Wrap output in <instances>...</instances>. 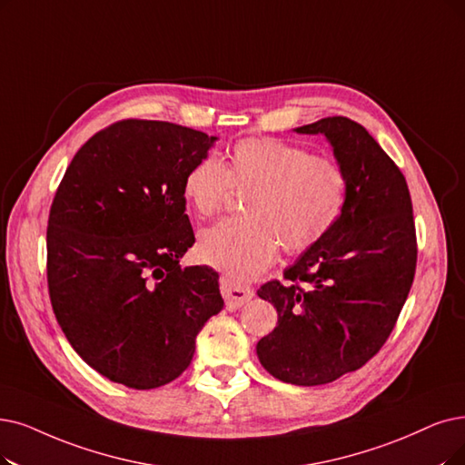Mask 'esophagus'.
I'll list each match as a JSON object with an SVG mask.
<instances>
[{
  "mask_svg": "<svg viewBox=\"0 0 465 465\" xmlns=\"http://www.w3.org/2000/svg\"><path fill=\"white\" fill-rule=\"evenodd\" d=\"M219 288H221L223 297H225V303L229 309H240L253 297V288L234 282L229 276L219 278Z\"/></svg>",
  "mask_w": 465,
  "mask_h": 465,
  "instance_id": "34e87169",
  "label": "esophagus"
}]
</instances>
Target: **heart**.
I'll use <instances>...</instances> for the list:
<instances>
[{
	"label": "heart",
	"instance_id": "1",
	"mask_svg": "<svg viewBox=\"0 0 465 465\" xmlns=\"http://www.w3.org/2000/svg\"><path fill=\"white\" fill-rule=\"evenodd\" d=\"M232 189L246 193L242 217L202 231V263L240 282L263 272L278 253L302 255L336 229L349 198V175L333 156L274 137L236 141L227 163L203 156L187 170L181 193L202 219L219 212Z\"/></svg>",
	"mask_w": 465,
	"mask_h": 465
}]
</instances>
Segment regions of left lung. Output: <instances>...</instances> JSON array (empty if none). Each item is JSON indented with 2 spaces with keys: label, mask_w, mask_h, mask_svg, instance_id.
<instances>
[{
  "label": "left lung",
  "mask_w": 465,
  "mask_h": 465,
  "mask_svg": "<svg viewBox=\"0 0 465 465\" xmlns=\"http://www.w3.org/2000/svg\"><path fill=\"white\" fill-rule=\"evenodd\" d=\"M295 132L328 137L349 198L336 229L284 271V282L257 290L278 312L257 357L276 380L322 385L364 366L391 336L416 274V225L402 172L361 124L328 116Z\"/></svg>",
  "instance_id": "obj_1"
}]
</instances>
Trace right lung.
Wrapping results in <instances>:
<instances>
[{
    "label": "right lung",
    "mask_w": 465,
    "mask_h": 465,
    "mask_svg": "<svg viewBox=\"0 0 465 465\" xmlns=\"http://www.w3.org/2000/svg\"><path fill=\"white\" fill-rule=\"evenodd\" d=\"M215 137L127 118L93 135L54 193L47 223V286L74 351L134 389L179 378L196 336L223 309L219 274L181 269L194 244L181 183Z\"/></svg>",
    "instance_id": "add662e5"
}]
</instances>
